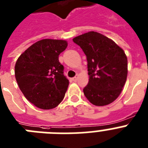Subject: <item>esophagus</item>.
<instances>
[{"label":"esophagus","instance_id":"esophagus-1","mask_svg":"<svg viewBox=\"0 0 148 148\" xmlns=\"http://www.w3.org/2000/svg\"><path fill=\"white\" fill-rule=\"evenodd\" d=\"M77 78H78L77 76L74 77L72 78V80H73L74 82H77Z\"/></svg>","mask_w":148,"mask_h":148}]
</instances>
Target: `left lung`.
<instances>
[{"mask_svg":"<svg viewBox=\"0 0 148 148\" xmlns=\"http://www.w3.org/2000/svg\"><path fill=\"white\" fill-rule=\"evenodd\" d=\"M73 41L86 56L89 77L84 89L86 99L96 106L112 103L122 92L127 77V57L123 49L95 32L77 36Z\"/></svg>","mask_w":148,"mask_h":148,"instance_id":"obj_1","label":"left lung"}]
</instances>
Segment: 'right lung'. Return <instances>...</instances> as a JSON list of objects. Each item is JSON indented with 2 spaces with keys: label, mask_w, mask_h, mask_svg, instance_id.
I'll return each instance as SVG.
<instances>
[{
  "label": "right lung",
  "mask_w": 148,
  "mask_h": 148,
  "mask_svg": "<svg viewBox=\"0 0 148 148\" xmlns=\"http://www.w3.org/2000/svg\"><path fill=\"white\" fill-rule=\"evenodd\" d=\"M66 40L43 39L21 54L15 65V77L25 97L38 108L53 109L62 101L69 81L59 56Z\"/></svg>",
  "instance_id": "right-lung-1"
}]
</instances>
